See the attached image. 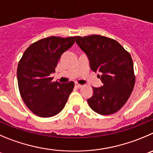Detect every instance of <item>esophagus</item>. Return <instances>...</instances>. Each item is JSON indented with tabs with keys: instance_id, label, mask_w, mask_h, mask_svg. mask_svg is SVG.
Listing matches in <instances>:
<instances>
[{
	"instance_id": "1",
	"label": "esophagus",
	"mask_w": 153,
	"mask_h": 153,
	"mask_svg": "<svg viewBox=\"0 0 153 153\" xmlns=\"http://www.w3.org/2000/svg\"><path fill=\"white\" fill-rule=\"evenodd\" d=\"M82 85H80V84H79V83H75V87L76 88H81V87H82Z\"/></svg>"
}]
</instances>
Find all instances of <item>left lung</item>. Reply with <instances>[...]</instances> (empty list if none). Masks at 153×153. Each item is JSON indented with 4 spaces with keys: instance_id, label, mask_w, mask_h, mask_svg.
<instances>
[{
    "instance_id": "left-lung-1",
    "label": "left lung",
    "mask_w": 153,
    "mask_h": 153,
    "mask_svg": "<svg viewBox=\"0 0 153 153\" xmlns=\"http://www.w3.org/2000/svg\"><path fill=\"white\" fill-rule=\"evenodd\" d=\"M86 54L90 68L99 72L103 85L92 87L87 100L91 110L101 115L119 111L130 97L135 83L131 56L116 40L101 35L74 37Z\"/></svg>"
}]
</instances>
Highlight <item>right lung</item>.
I'll return each mask as SVG.
<instances>
[{
    "label": "right lung",
    "instance_id": "obj_1",
    "mask_svg": "<svg viewBox=\"0 0 153 153\" xmlns=\"http://www.w3.org/2000/svg\"><path fill=\"white\" fill-rule=\"evenodd\" d=\"M75 43L74 37H49L32 43L23 54L17 68L20 94L37 116L52 117L60 113L74 87V82L60 83L49 77L59 59Z\"/></svg>",
    "mask_w": 153,
    "mask_h": 153
}]
</instances>
